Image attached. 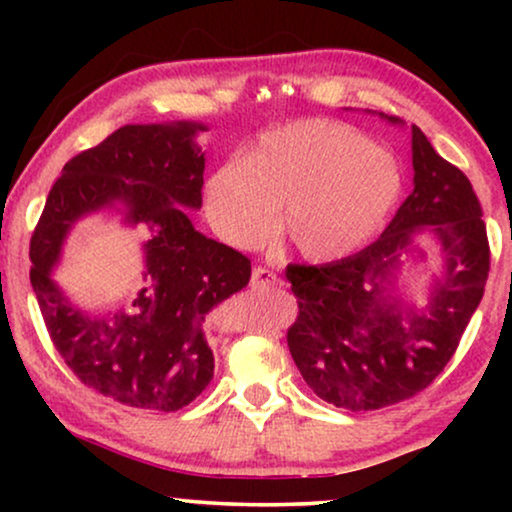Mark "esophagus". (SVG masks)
<instances>
[{
    "label": "esophagus",
    "instance_id": "esophagus-1",
    "mask_svg": "<svg viewBox=\"0 0 512 512\" xmlns=\"http://www.w3.org/2000/svg\"><path fill=\"white\" fill-rule=\"evenodd\" d=\"M277 275L268 268H254V272H251V289H270V286H277Z\"/></svg>",
    "mask_w": 512,
    "mask_h": 512
}]
</instances>
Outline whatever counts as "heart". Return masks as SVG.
<instances>
[{"label": "heart", "mask_w": 512, "mask_h": 512, "mask_svg": "<svg viewBox=\"0 0 512 512\" xmlns=\"http://www.w3.org/2000/svg\"><path fill=\"white\" fill-rule=\"evenodd\" d=\"M403 193L394 153L335 121H298L258 139L242 163L207 181L212 226L237 247L282 233L298 256L340 261L380 235Z\"/></svg>", "instance_id": "obj_1"}]
</instances>
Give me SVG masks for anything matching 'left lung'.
<instances>
[{
    "instance_id": "8db88e82",
    "label": "left lung",
    "mask_w": 512,
    "mask_h": 512,
    "mask_svg": "<svg viewBox=\"0 0 512 512\" xmlns=\"http://www.w3.org/2000/svg\"><path fill=\"white\" fill-rule=\"evenodd\" d=\"M412 170L415 188L373 244L333 263L286 268L298 298L289 352L307 387L335 408L380 410L429 387L485 293L489 244L480 202L466 174L440 158L417 125ZM417 234H431L441 251L419 308L393 291L400 256L425 257Z\"/></svg>"
}]
</instances>
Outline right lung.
Wrapping results in <instances>:
<instances>
[{
	"label": "right lung",
	"mask_w": 512,
	"mask_h": 512,
	"mask_svg": "<svg viewBox=\"0 0 512 512\" xmlns=\"http://www.w3.org/2000/svg\"><path fill=\"white\" fill-rule=\"evenodd\" d=\"M195 121L123 125L62 167L30 242V282L55 349L83 384L142 410L174 412L207 389L214 352L207 314L249 284L251 261L195 230L205 153ZM116 208L144 222L143 284L123 311L90 315L52 279L66 235L90 213Z\"/></svg>",
	"instance_id": "obj_1"
}]
</instances>
